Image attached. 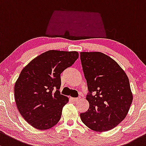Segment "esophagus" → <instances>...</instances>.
Listing matches in <instances>:
<instances>
[{
  "mask_svg": "<svg viewBox=\"0 0 146 146\" xmlns=\"http://www.w3.org/2000/svg\"><path fill=\"white\" fill-rule=\"evenodd\" d=\"M80 99V97H77V98H72V100L74 101H78Z\"/></svg>",
  "mask_w": 146,
  "mask_h": 146,
  "instance_id": "obj_1",
  "label": "esophagus"
}]
</instances>
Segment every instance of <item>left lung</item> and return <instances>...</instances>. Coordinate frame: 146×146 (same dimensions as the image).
I'll return each mask as SVG.
<instances>
[{"label":"left lung","instance_id":"left-lung-1","mask_svg":"<svg viewBox=\"0 0 146 146\" xmlns=\"http://www.w3.org/2000/svg\"><path fill=\"white\" fill-rule=\"evenodd\" d=\"M80 60L90 104L87 111L80 113L81 120L94 131L112 129L125 119L132 102L129 78L119 64L104 53L80 52Z\"/></svg>","mask_w":146,"mask_h":146}]
</instances>
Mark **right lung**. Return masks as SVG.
<instances>
[{"label": "right lung", "instance_id": "add662e5", "mask_svg": "<svg viewBox=\"0 0 146 146\" xmlns=\"http://www.w3.org/2000/svg\"><path fill=\"white\" fill-rule=\"evenodd\" d=\"M78 52L49 50L29 63L15 85L17 107L24 119L37 129L57 124L68 98L61 94V73L73 65Z\"/></svg>", "mask_w": 146, "mask_h": 146}]
</instances>
